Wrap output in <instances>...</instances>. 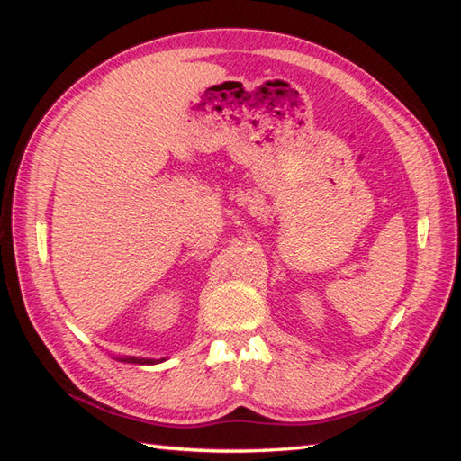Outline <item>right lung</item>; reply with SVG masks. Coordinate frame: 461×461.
Masks as SVG:
<instances>
[{
	"label": "right lung",
	"instance_id": "obj_1",
	"mask_svg": "<svg viewBox=\"0 0 461 461\" xmlns=\"http://www.w3.org/2000/svg\"><path fill=\"white\" fill-rule=\"evenodd\" d=\"M116 360H122V362H132V365H158V362H164L166 358H139V357H116Z\"/></svg>",
	"mask_w": 461,
	"mask_h": 461
}]
</instances>
